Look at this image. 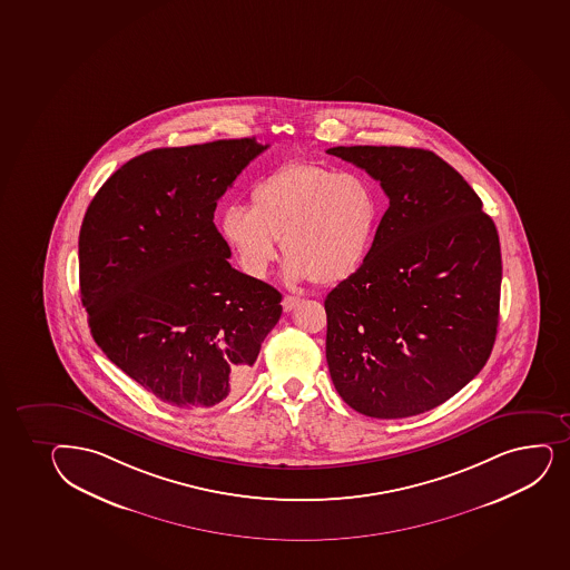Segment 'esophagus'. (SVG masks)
I'll return each mask as SVG.
<instances>
[{
  "instance_id": "34e87169",
  "label": "esophagus",
  "mask_w": 570,
  "mask_h": 570,
  "mask_svg": "<svg viewBox=\"0 0 570 570\" xmlns=\"http://www.w3.org/2000/svg\"><path fill=\"white\" fill-rule=\"evenodd\" d=\"M301 297H295V295H286L284 299H282V308H284V313H289V311H294L295 306L299 305Z\"/></svg>"
}]
</instances>
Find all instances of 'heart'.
<instances>
[{
	"label": "heart",
	"mask_w": 570,
	"mask_h": 570,
	"mask_svg": "<svg viewBox=\"0 0 570 570\" xmlns=\"http://www.w3.org/2000/svg\"><path fill=\"white\" fill-rule=\"evenodd\" d=\"M379 196L368 178L313 164L286 166L259 178L250 207L229 205L222 239L246 275L262 278L282 239L286 281H346L362 269L379 232Z\"/></svg>",
	"instance_id": "obj_1"
}]
</instances>
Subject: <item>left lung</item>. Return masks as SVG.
I'll return each mask as SVG.
<instances>
[{"label":"left lung","instance_id":"8db88e82","mask_svg":"<svg viewBox=\"0 0 570 570\" xmlns=\"http://www.w3.org/2000/svg\"><path fill=\"white\" fill-rule=\"evenodd\" d=\"M390 199L367 262L325 297V357L344 403L380 420L431 411L490 357L501 301L497 227L431 150L333 147Z\"/></svg>","mask_w":570,"mask_h":570}]
</instances>
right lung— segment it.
<instances>
[{
    "label": "right lung",
    "instance_id": "right-lung-1",
    "mask_svg": "<svg viewBox=\"0 0 570 570\" xmlns=\"http://www.w3.org/2000/svg\"><path fill=\"white\" fill-rule=\"evenodd\" d=\"M267 145L254 137L156 148L99 188L79 235L94 341L159 401L202 411L237 397L282 295L233 269L216 202Z\"/></svg>",
    "mask_w": 570,
    "mask_h": 570
}]
</instances>
